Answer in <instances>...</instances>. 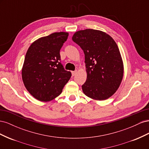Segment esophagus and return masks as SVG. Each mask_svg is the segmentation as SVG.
Listing matches in <instances>:
<instances>
[{"label": "esophagus", "instance_id": "esophagus-1", "mask_svg": "<svg viewBox=\"0 0 149 149\" xmlns=\"http://www.w3.org/2000/svg\"><path fill=\"white\" fill-rule=\"evenodd\" d=\"M71 73H72V74H73V76H74L76 74V73H77V70L71 71Z\"/></svg>", "mask_w": 149, "mask_h": 149}]
</instances>
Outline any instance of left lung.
<instances>
[{"instance_id":"1","label":"left lung","mask_w":149,"mask_h":149,"mask_svg":"<svg viewBox=\"0 0 149 149\" xmlns=\"http://www.w3.org/2000/svg\"><path fill=\"white\" fill-rule=\"evenodd\" d=\"M72 40L84 53L87 79L82 85L85 95L105 100L119 87L124 73L119 48L111 36L100 30L78 31Z\"/></svg>"}]
</instances>
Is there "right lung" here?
Here are the masks:
<instances>
[{"label":"right lung","instance_id":"obj_1","mask_svg":"<svg viewBox=\"0 0 149 149\" xmlns=\"http://www.w3.org/2000/svg\"><path fill=\"white\" fill-rule=\"evenodd\" d=\"M68 37L56 32L35 41L26 53L22 70L26 89L41 101L53 100L61 93L71 76L61 63L60 52Z\"/></svg>","mask_w":149,"mask_h":149}]
</instances>
